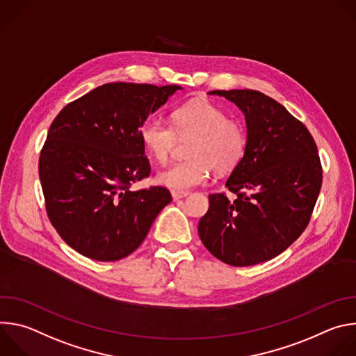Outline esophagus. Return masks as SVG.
Masks as SVG:
<instances>
[{"mask_svg":"<svg viewBox=\"0 0 356 356\" xmlns=\"http://www.w3.org/2000/svg\"><path fill=\"white\" fill-rule=\"evenodd\" d=\"M186 195H188V193L187 191H172V197H173V200L176 201V200H180V198H183V197H186Z\"/></svg>","mask_w":356,"mask_h":356,"instance_id":"1","label":"esophagus"}]
</instances>
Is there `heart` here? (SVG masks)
<instances>
[{
	"instance_id": "obj_1",
	"label": "heart",
	"mask_w": 356,
	"mask_h": 356,
	"mask_svg": "<svg viewBox=\"0 0 356 356\" xmlns=\"http://www.w3.org/2000/svg\"><path fill=\"white\" fill-rule=\"evenodd\" d=\"M139 139L147 155L166 162L179 139H191L188 161L173 163L158 173V183L175 191L206 184L216 170L232 172L243 159L248 136L241 121L228 118L225 111L207 99H197L179 107L172 124L159 117H147L139 125Z\"/></svg>"
}]
</instances>
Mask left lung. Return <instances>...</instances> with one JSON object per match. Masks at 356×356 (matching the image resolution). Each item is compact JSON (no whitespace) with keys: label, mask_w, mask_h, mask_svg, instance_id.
Segmentation results:
<instances>
[{"label":"left lung","mask_w":356,"mask_h":356,"mask_svg":"<svg viewBox=\"0 0 356 356\" xmlns=\"http://www.w3.org/2000/svg\"><path fill=\"white\" fill-rule=\"evenodd\" d=\"M245 114L248 143L227 187L210 194L198 222L201 242L231 266L280 255L307 228L323 184L314 138L276 99L257 90H214Z\"/></svg>","instance_id":"8db88e82"}]
</instances>
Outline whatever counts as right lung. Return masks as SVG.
Masks as SVG:
<instances>
[{
	"label": "right lung",
	"instance_id": "obj_1",
	"mask_svg": "<svg viewBox=\"0 0 356 356\" xmlns=\"http://www.w3.org/2000/svg\"><path fill=\"white\" fill-rule=\"evenodd\" d=\"M179 88L103 84L69 103L50 125L39 156L46 214L83 257H128L172 201L166 187H131L150 175L139 125Z\"/></svg>",
	"mask_w": 356,
	"mask_h": 356
}]
</instances>
